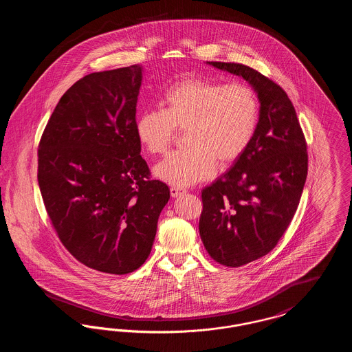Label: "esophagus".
Instances as JSON below:
<instances>
[{
	"mask_svg": "<svg viewBox=\"0 0 352 352\" xmlns=\"http://www.w3.org/2000/svg\"><path fill=\"white\" fill-rule=\"evenodd\" d=\"M170 194H171L173 198H178V197H181L182 194H184V190L178 188V187H171L170 188Z\"/></svg>",
	"mask_w": 352,
	"mask_h": 352,
	"instance_id": "obj_1",
	"label": "esophagus"
}]
</instances>
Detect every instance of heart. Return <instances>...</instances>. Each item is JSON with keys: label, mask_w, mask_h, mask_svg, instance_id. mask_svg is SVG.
Masks as SVG:
<instances>
[{"label": "heart", "mask_w": 352, "mask_h": 352, "mask_svg": "<svg viewBox=\"0 0 352 352\" xmlns=\"http://www.w3.org/2000/svg\"><path fill=\"white\" fill-rule=\"evenodd\" d=\"M165 109H145L135 121V135L151 154L168 151L177 128L186 129L182 151L161 161L154 174L177 187H187L214 177L218 161L234 162L256 133L260 104L244 83L224 84L186 78L170 85L164 95Z\"/></svg>", "instance_id": "obj_1"}]
</instances>
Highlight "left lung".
I'll return each instance as SVG.
<instances>
[{"instance_id":"obj_1","label":"left lung","mask_w":352,"mask_h":352,"mask_svg":"<svg viewBox=\"0 0 352 352\" xmlns=\"http://www.w3.org/2000/svg\"><path fill=\"white\" fill-rule=\"evenodd\" d=\"M207 65L243 78L260 102L250 146L201 191L204 248L219 264L236 268L272 251L289 227L307 177L306 142L296 109L278 84L244 65Z\"/></svg>"}]
</instances>
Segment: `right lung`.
<instances>
[{
    "label": "right lung",
    "mask_w": 352,
    "mask_h": 352,
    "mask_svg": "<svg viewBox=\"0 0 352 352\" xmlns=\"http://www.w3.org/2000/svg\"><path fill=\"white\" fill-rule=\"evenodd\" d=\"M142 66L94 72L55 107L38 149V184L67 251L126 274L151 254L168 186L151 181L135 135Z\"/></svg>",
    "instance_id": "1"
}]
</instances>
